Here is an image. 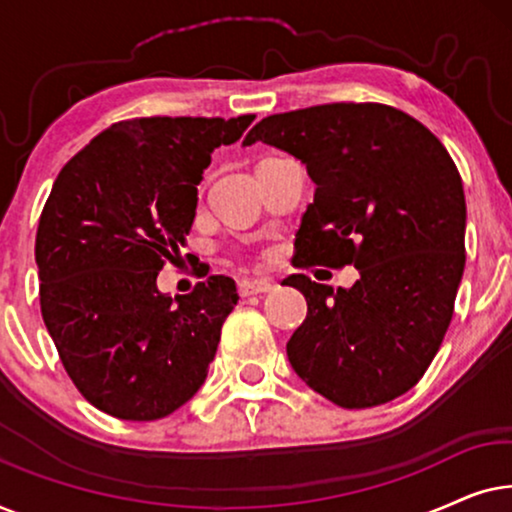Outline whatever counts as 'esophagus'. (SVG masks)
Segmentation results:
<instances>
[{"label": "esophagus", "mask_w": 512, "mask_h": 512, "mask_svg": "<svg viewBox=\"0 0 512 512\" xmlns=\"http://www.w3.org/2000/svg\"><path fill=\"white\" fill-rule=\"evenodd\" d=\"M275 289V282L270 279H242L240 282V296H261V293H268Z\"/></svg>", "instance_id": "34e87169"}]
</instances>
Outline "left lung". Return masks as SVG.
Instances as JSON below:
<instances>
[{"mask_svg": "<svg viewBox=\"0 0 512 512\" xmlns=\"http://www.w3.org/2000/svg\"><path fill=\"white\" fill-rule=\"evenodd\" d=\"M277 146L317 184L296 265H354L352 289L286 277L307 317L286 342L293 370L340 408L415 387L452 321L466 265V200L440 139L387 104L335 102L263 118L244 137Z\"/></svg>", "mask_w": 512, "mask_h": 512, "instance_id": "obj_1", "label": "left lung"}]
</instances>
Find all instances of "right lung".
<instances>
[{
	"label": "right lung",
	"mask_w": 512,
	"mask_h": 512,
	"mask_svg": "<svg viewBox=\"0 0 512 512\" xmlns=\"http://www.w3.org/2000/svg\"><path fill=\"white\" fill-rule=\"evenodd\" d=\"M256 116L114 123L62 167L39 219L41 317L76 389L130 422L172 415L205 382L237 305L230 277L188 296L156 286L193 226L212 151Z\"/></svg>",
	"instance_id": "1"
}]
</instances>
